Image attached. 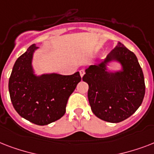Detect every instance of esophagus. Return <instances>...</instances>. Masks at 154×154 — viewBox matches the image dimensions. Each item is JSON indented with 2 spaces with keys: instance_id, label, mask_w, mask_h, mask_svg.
Returning <instances> with one entry per match:
<instances>
[{
  "instance_id": "34e87169",
  "label": "esophagus",
  "mask_w": 154,
  "mask_h": 154,
  "mask_svg": "<svg viewBox=\"0 0 154 154\" xmlns=\"http://www.w3.org/2000/svg\"><path fill=\"white\" fill-rule=\"evenodd\" d=\"M80 75H81V77H83L85 75V70L84 69H81L80 70Z\"/></svg>"
}]
</instances>
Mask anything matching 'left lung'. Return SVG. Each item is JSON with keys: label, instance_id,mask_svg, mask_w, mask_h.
<instances>
[{"label": "left lung", "instance_id": "8db88e82", "mask_svg": "<svg viewBox=\"0 0 154 154\" xmlns=\"http://www.w3.org/2000/svg\"><path fill=\"white\" fill-rule=\"evenodd\" d=\"M112 61L120 63L122 69L108 70L107 65ZM82 80L89 85L88 98L93 112L111 123L121 122L134 114L146 93L137 58L121 42L101 62L87 68Z\"/></svg>", "mask_w": 154, "mask_h": 154}]
</instances>
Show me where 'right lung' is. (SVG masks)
<instances>
[{"instance_id": "obj_1", "label": "right lung", "mask_w": 154, "mask_h": 154, "mask_svg": "<svg viewBox=\"0 0 154 154\" xmlns=\"http://www.w3.org/2000/svg\"><path fill=\"white\" fill-rule=\"evenodd\" d=\"M38 48L33 44L17 58L8 81V91L13 107L23 118L38 125L57 121L65 113L68 99L82 77L46 73L37 76L32 61Z\"/></svg>"}]
</instances>
